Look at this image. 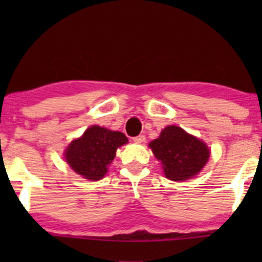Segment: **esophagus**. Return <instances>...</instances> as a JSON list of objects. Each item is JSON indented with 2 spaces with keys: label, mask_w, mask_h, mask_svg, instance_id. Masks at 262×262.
I'll return each mask as SVG.
<instances>
[{
  "label": "esophagus",
  "mask_w": 262,
  "mask_h": 262,
  "mask_svg": "<svg viewBox=\"0 0 262 262\" xmlns=\"http://www.w3.org/2000/svg\"><path fill=\"white\" fill-rule=\"evenodd\" d=\"M133 141H134L135 143H143V142L145 141V136H144V135H139V136H135L134 139H133Z\"/></svg>",
  "instance_id": "esophagus-1"
}]
</instances>
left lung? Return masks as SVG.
I'll use <instances>...</instances> for the list:
<instances>
[{"mask_svg": "<svg viewBox=\"0 0 262 262\" xmlns=\"http://www.w3.org/2000/svg\"><path fill=\"white\" fill-rule=\"evenodd\" d=\"M149 147L155 157L162 162L164 174L172 181L193 178L210 156V150L205 142L178 126L164 128L158 139L150 142Z\"/></svg>", "mask_w": 262, "mask_h": 262, "instance_id": "obj_1", "label": "left lung"}]
</instances>
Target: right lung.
<instances>
[{"mask_svg":"<svg viewBox=\"0 0 262 262\" xmlns=\"http://www.w3.org/2000/svg\"><path fill=\"white\" fill-rule=\"evenodd\" d=\"M126 143L128 139L123 133L91 126L79 139L72 141L66 149L64 158L77 174L97 181L107 173L117 149Z\"/></svg>","mask_w":262,"mask_h":262,"instance_id":"add662e5","label":"right lung"}]
</instances>
